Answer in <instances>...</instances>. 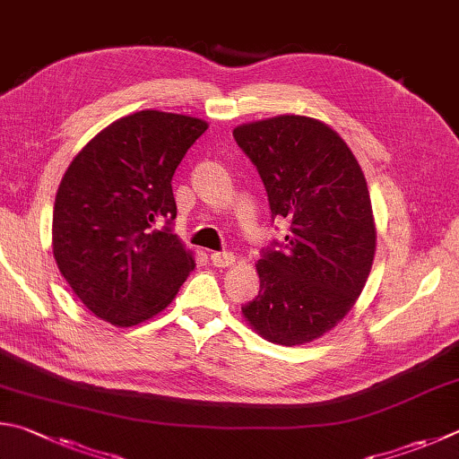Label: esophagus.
Masks as SVG:
<instances>
[{
  "label": "esophagus",
  "instance_id": "esophagus-1",
  "mask_svg": "<svg viewBox=\"0 0 459 459\" xmlns=\"http://www.w3.org/2000/svg\"><path fill=\"white\" fill-rule=\"evenodd\" d=\"M211 261L214 266H221V269H224V266L235 264L237 256L232 253H211Z\"/></svg>",
  "mask_w": 459,
  "mask_h": 459
}]
</instances>
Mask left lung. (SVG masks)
<instances>
[{"label": "left lung", "mask_w": 459, "mask_h": 459, "mask_svg": "<svg viewBox=\"0 0 459 459\" xmlns=\"http://www.w3.org/2000/svg\"><path fill=\"white\" fill-rule=\"evenodd\" d=\"M264 182L273 216L290 221L287 253L256 261L258 297L245 321L271 343L323 337L353 309L371 273L375 229L368 180L329 124L282 114L232 130Z\"/></svg>", "instance_id": "1"}]
</instances>
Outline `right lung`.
<instances>
[{
	"mask_svg": "<svg viewBox=\"0 0 459 459\" xmlns=\"http://www.w3.org/2000/svg\"><path fill=\"white\" fill-rule=\"evenodd\" d=\"M208 124L140 110L112 122L74 156L54 203L52 248L74 293L100 319L132 327L162 313L195 271L170 229L172 177Z\"/></svg>",
	"mask_w": 459,
	"mask_h": 459,
	"instance_id": "add662e5",
	"label": "right lung"
}]
</instances>
